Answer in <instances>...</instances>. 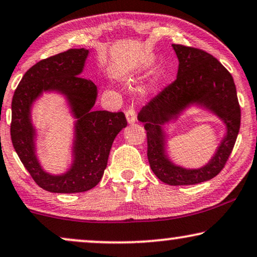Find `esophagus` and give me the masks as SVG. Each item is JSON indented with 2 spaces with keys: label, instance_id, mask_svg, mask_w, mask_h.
Segmentation results:
<instances>
[{
  "label": "esophagus",
  "instance_id": "obj_1",
  "mask_svg": "<svg viewBox=\"0 0 257 257\" xmlns=\"http://www.w3.org/2000/svg\"><path fill=\"white\" fill-rule=\"evenodd\" d=\"M125 116L128 123H134L136 121V110L134 108H129L128 110L125 111Z\"/></svg>",
  "mask_w": 257,
  "mask_h": 257
}]
</instances>
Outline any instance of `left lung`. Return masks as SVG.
<instances>
[{"label":"left lung","mask_w":257,"mask_h":257,"mask_svg":"<svg viewBox=\"0 0 257 257\" xmlns=\"http://www.w3.org/2000/svg\"><path fill=\"white\" fill-rule=\"evenodd\" d=\"M173 48L179 59L176 80L152 98L138 118L145 123L147 155L154 174L169 186H188L213 179L224 168L240 131L241 109L231 74L213 55L182 44H173ZM194 103L217 114L227 126V135L206 166L186 170L166 157L162 125Z\"/></svg>","instance_id":"obj_1"}]
</instances>
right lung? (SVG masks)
Here are the masks:
<instances>
[{
    "instance_id": "add662e5",
    "label": "right lung",
    "mask_w": 257,
    "mask_h": 257,
    "mask_svg": "<svg viewBox=\"0 0 257 257\" xmlns=\"http://www.w3.org/2000/svg\"><path fill=\"white\" fill-rule=\"evenodd\" d=\"M88 49H69L44 59L27 70L12 102L10 136L15 152L37 186L50 193H83L100 182L116 135L126 126L122 111L93 110L97 87L81 76ZM43 91H59L67 97L75 118L74 162L63 176L44 172L35 154V130L30 108Z\"/></svg>"
}]
</instances>
